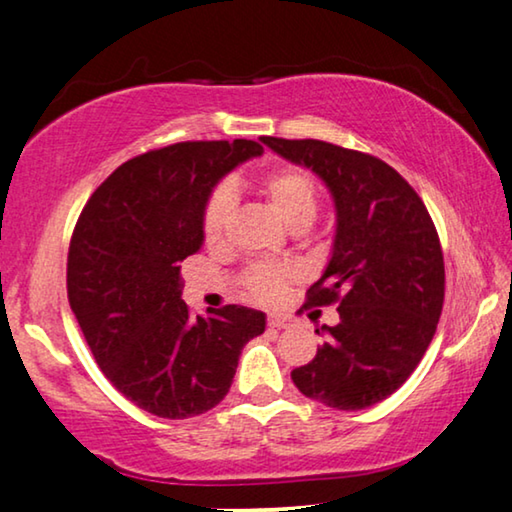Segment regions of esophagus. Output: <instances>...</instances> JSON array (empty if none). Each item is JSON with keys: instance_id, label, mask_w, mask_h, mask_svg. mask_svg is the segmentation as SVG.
I'll use <instances>...</instances> for the list:
<instances>
[{"instance_id": "34e87169", "label": "esophagus", "mask_w": 512, "mask_h": 512, "mask_svg": "<svg viewBox=\"0 0 512 512\" xmlns=\"http://www.w3.org/2000/svg\"><path fill=\"white\" fill-rule=\"evenodd\" d=\"M268 325H270L272 330L288 328V325H291V318L284 316V314H270V318H268Z\"/></svg>"}]
</instances>
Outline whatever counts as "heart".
<instances>
[{
    "instance_id": "b5f03b06",
    "label": "heart",
    "mask_w": 512,
    "mask_h": 512,
    "mask_svg": "<svg viewBox=\"0 0 512 512\" xmlns=\"http://www.w3.org/2000/svg\"><path fill=\"white\" fill-rule=\"evenodd\" d=\"M258 194L265 198L270 210L288 231H305L314 224L318 212V194L314 182L295 168H277L263 175L258 182ZM233 217V198L228 191L219 189L210 196L203 214L205 244L217 247L224 242L228 224ZM291 265L258 263L244 272L242 284L247 293L258 302H274L281 298L288 279H293Z\"/></svg>"
}]
</instances>
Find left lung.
I'll return each mask as SVG.
<instances>
[{
	"label": "left lung",
	"instance_id": "obj_1",
	"mask_svg": "<svg viewBox=\"0 0 512 512\" xmlns=\"http://www.w3.org/2000/svg\"><path fill=\"white\" fill-rule=\"evenodd\" d=\"M328 187L337 212L330 261L307 305L339 302V323L321 325L316 358L291 379L337 411L379 404L402 385L432 342L446 270L425 203L385 161L323 140L261 138Z\"/></svg>",
	"mask_w": 512,
	"mask_h": 512
}]
</instances>
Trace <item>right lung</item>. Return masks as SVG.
Masks as SVG:
<instances>
[{"instance_id": "obj_1", "label": "right lung", "mask_w": 512, "mask_h": 512, "mask_svg": "<svg viewBox=\"0 0 512 512\" xmlns=\"http://www.w3.org/2000/svg\"><path fill=\"white\" fill-rule=\"evenodd\" d=\"M254 140L177 143L127 161L80 212L66 263L73 314L106 379L152 416L184 420L217 406L263 311L226 305L191 316L180 263L203 247L212 191Z\"/></svg>"}]
</instances>
